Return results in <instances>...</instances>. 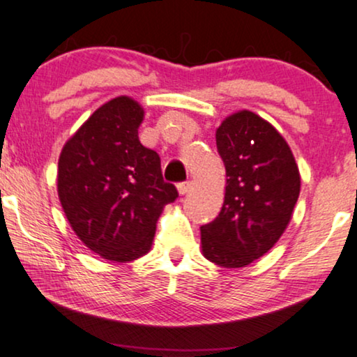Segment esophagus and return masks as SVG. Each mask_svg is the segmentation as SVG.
Returning <instances> with one entry per match:
<instances>
[{
	"instance_id": "1",
	"label": "esophagus",
	"mask_w": 357,
	"mask_h": 357,
	"mask_svg": "<svg viewBox=\"0 0 357 357\" xmlns=\"http://www.w3.org/2000/svg\"><path fill=\"white\" fill-rule=\"evenodd\" d=\"M192 188H194V183H192V181H185V183H181V184H178V190H179V194H181V195H184V194L190 192V190H192Z\"/></svg>"
}]
</instances>
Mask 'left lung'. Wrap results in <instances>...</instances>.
Segmentation results:
<instances>
[{
	"label": "left lung",
	"mask_w": 357,
	"mask_h": 357,
	"mask_svg": "<svg viewBox=\"0 0 357 357\" xmlns=\"http://www.w3.org/2000/svg\"><path fill=\"white\" fill-rule=\"evenodd\" d=\"M217 149L227 169L222 212L200 227L202 254L225 268H241L267 254L293 217L301 174L283 135L249 109L223 119Z\"/></svg>",
	"instance_id": "obj_1"
}]
</instances>
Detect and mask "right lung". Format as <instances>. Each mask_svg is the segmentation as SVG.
Wrapping results in <instances>:
<instances>
[{
  "label": "right lung",
  "mask_w": 357,
  "mask_h": 357,
  "mask_svg": "<svg viewBox=\"0 0 357 357\" xmlns=\"http://www.w3.org/2000/svg\"><path fill=\"white\" fill-rule=\"evenodd\" d=\"M144 108L121 95L95 109L64 144L58 197L77 238L100 257L130 262L152 248L165 205L178 197L137 129Z\"/></svg>",
  "instance_id": "1"
}]
</instances>
